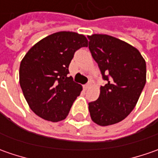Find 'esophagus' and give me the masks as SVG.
Segmentation results:
<instances>
[{
  "label": "esophagus",
  "mask_w": 158,
  "mask_h": 158,
  "mask_svg": "<svg viewBox=\"0 0 158 158\" xmlns=\"http://www.w3.org/2000/svg\"><path fill=\"white\" fill-rule=\"evenodd\" d=\"M89 86H90V84L89 83H87V84H85V85H83V89L86 90V89H88L89 88Z\"/></svg>",
  "instance_id": "34e87169"
}]
</instances>
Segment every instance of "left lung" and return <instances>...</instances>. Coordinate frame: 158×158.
I'll list each match as a JSON object with an SVG mask.
<instances>
[{
    "label": "left lung",
    "instance_id": "left-lung-1",
    "mask_svg": "<svg viewBox=\"0 0 158 158\" xmlns=\"http://www.w3.org/2000/svg\"><path fill=\"white\" fill-rule=\"evenodd\" d=\"M89 48L107 83L89 103L92 121L99 126L120 122L136 106L146 83V62L135 46L106 34L88 36Z\"/></svg>",
    "mask_w": 158,
    "mask_h": 158
}]
</instances>
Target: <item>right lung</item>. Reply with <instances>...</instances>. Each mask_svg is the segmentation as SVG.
Wrapping results in <instances>:
<instances>
[{
    "label": "right lung",
    "mask_w": 158,
    "mask_h": 158,
    "mask_svg": "<svg viewBox=\"0 0 158 158\" xmlns=\"http://www.w3.org/2000/svg\"><path fill=\"white\" fill-rule=\"evenodd\" d=\"M88 46L82 34L52 33L36 43L23 58L19 82L28 105L39 117L57 122L69 115L82 90L69 76V66L76 50Z\"/></svg>",
    "instance_id": "right-lung-1"
}]
</instances>
